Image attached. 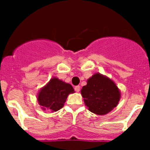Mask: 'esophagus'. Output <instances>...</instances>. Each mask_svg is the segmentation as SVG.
<instances>
[{
  "mask_svg": "<svg viewBox=\"0 0 150 150\" xmlns=\"http://www.w3.org/2000/svg\"><path fill=\"white\" fill-rule=\"evenodd\" d=\"M74 89H75V91H76L79 92V90H80V86H75Z\"/></svg>",
  "mask_w": 150,
  "mask_h": 150,
  "instance_id": "34e87169",
  "label": "esophagus"
}]
</instances>
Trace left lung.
Wrapping results in <instances>:
<instances>
[{"label":"left lung","mask_w":150,"mask_h":150,"mask_svg":"<svg viewBox=\"0 0 150 150\" xmlns=\"http://www.w3.org/2000/svg\"><path fill=\"white\" fill-rule=\"evenodd\" d=\"M81 94L88 110L98 115L110 112L120 99V92L116 84L109 78L98 74L88 79Z\"/></svg>","instance_id":"8db88e82"}]
</instances>
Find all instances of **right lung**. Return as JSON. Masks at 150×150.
<instances>
[{
  "label": "right lung",
  "mask_w": 150,
  "mask_h": 150,
  "mask_svg": "<svg viewBox=\"0 0 150 150\" xmlns=\"http://www.w3.org/2000/svg\"><path fill=\"white\" fill-rule=\"evenodd\" d=\"M74 92V88L71 84L52 78L40 91L38 100L43 109L55 112L62 109L69 94Z\"/></svg>",
  "instance_id": "1"
}]
</instances>
